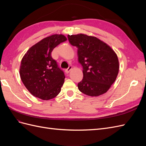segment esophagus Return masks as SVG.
Returning <instances> with one entry per match:
<instances>
[{"instance_id": "esophagus-1", "label": "esophagus", "mask_w": 146, "mask_h": 146, "mask_svg": "<svg viewBox=\"0 0 146 146\" xmlns=\"http://www.w3.org/2000/svg\"><path fill=\"white\" fill-rule=\"evenodd\" d=\"M72 66H69V68H67V69H65V72H66V73H67V74H68V73L69 72V71H70V70L72 69Z\"/></svg>"}]
</instances>
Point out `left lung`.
<instances>
[{"label":"left lung","mask_w":146,"mask_h":146,"mask_svg":"<svg viewBox=\"0 0 146 146\" xmlns=\"http://www.w3.org/2000/svg\"><path fill=\"white\" fill-rule=\"evenodd\" d=\"M70 44L78 48V61L83 77L78 88L83 94L98 96L107 92L116 80L119 61L116 53L107 44L84 34L68 35Z\"/></svg>","instance_id":"1"}]
</instances>
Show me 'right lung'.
<instances>
[{
  "instance_id": "right-lung-1",
  "label": "right lung",
  "mask_w": 146,
  "mask_h": 146,
  "mask_svg": "<svg viewBox=\"0 0 146 146\" xmlns=\"http://www.w3.org/2000/svg\"><path fill=\"white\" fill-rule=\"evenodd\" d=\"M63 35L44 38L29 48L21 61L20 76L29 91L42 100L54 98L61 91L65 76L51 53L66 40Z\"/></svg>"
}]
</instances>
